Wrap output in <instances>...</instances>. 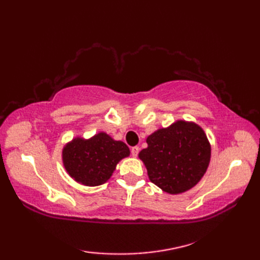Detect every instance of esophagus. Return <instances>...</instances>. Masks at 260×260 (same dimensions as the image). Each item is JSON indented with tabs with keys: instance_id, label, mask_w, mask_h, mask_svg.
I'll return each instance as SVG.
<instances>
[{
	"instance_id": "34e87169",
	"label": "esophagus",
	"mask_w": 260,
	"mask_h": 260,
	"mask_svg": "<svg viewBox=\"0 0 260 260\" xmlns=\"http://www.w3.org/2000/svg\"><path fill=\"white\" fill-rule=\"evenodd\" d=\"M139 151H140V147L139 146H133L131 148V153H132V156L136 157L137 154H139Z\"/></svg>"
}]
</instances>
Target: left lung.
Segmentation results:
<instances>
[{"label":"left lung","mask_w":260,"mask_h":260,"mask_svg":"<svg viewBox=\"0 0 260 260\" xmlns=\"http://www.w3.org/2000/svg\"><path fill=\"white\" fill-rule=\"evenodd\" d=\"M146 143L139 157L152 183L169 194L189 191L207 172L211 145L194 121L176 120L148 135Z\"/></svg>","instance_id":"left-lung-1"}]
</instances>
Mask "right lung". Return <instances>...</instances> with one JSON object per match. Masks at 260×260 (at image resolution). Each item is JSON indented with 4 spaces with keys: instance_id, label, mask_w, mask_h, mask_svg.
I'll use <instances>...</instances> for the list:
<instances>
[{
    "instance_id": "right-lung-1",
    "label": "right lung",
    "mask_w": 260,
    "mask_h": 260,
    "mask_svg": "<svg viewBox=\"0 0 260 260\" xmlns=\"http://www.w3.org/2000/svg\"><path fill=\"white\" fill-rule=\"evenodd\" d=\"M129 153L124 142L99 132L89 139L74 137L63 146L61 156L71 179L86 186H98L106 183L119 161Z\"/></svg>"
}]
</instances>
